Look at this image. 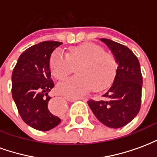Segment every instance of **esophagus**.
Wrapping results in <instances>:
<instances>
[{"mask_svg":"<svg viewBox=\"0 0 157 157\" xmlns=\"http://www.w3.org/2000/svg\"><path fill=\"white\" fill-rule=\"evenodd\" d=\"M65 99L67 101H70V102H75V101L79 100V98H65Z\"/></svg>","mask_w":157,"mask_h":157,"instance_id":"1","label":"esophagus"}]
</instances>
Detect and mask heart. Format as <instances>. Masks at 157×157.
<instances>
[{
	"label": "heart",
	"mask_w": 157,
	"mask_h": 157,
	"mask_svg": "<svg viewBox=\"0 0 157 157\" xmlns=\"http://www.w3.org/2000/svg\"><path fill=\"white\" fill-rule=\"evenodd\" d=\"M78 75L67 79L58 86L59 93L71 98H78L91 89L106 88L114 78L117 62L114 56L104 52L98 45L85 43L69 48L68 55L55 50L49 59V68L59 80L68 76L77 66Z\"/></svg>",
	"instance_id": "1"
}]
</instances>
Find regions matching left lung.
I'll use <instances>...</instances> for the list:
<instances>
[{
  "label": "left lung",
  "instance_id": "8db88e82",
  "mask_svg": "<svg viewBox=\"0 0 157 157\" xmlns=\"http://www.w3.org/2000/svg\"><path fill=\"white\" fill-rule=\"evenodd\" d=\"M114 56L117 70L110 88L101 100H91L88 106L96 118L107 127L121 128L138 114L141 103L142 75L138 58L124 45L100 39Z\"/></svg>",
  "mask_w": 157,
  "mask_h": 157
}]
</instances>
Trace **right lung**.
Returning <instances> with one entry per match:
<instances>
[{"mask_svg":"<svg viewBox=\"0 0 157 157\" xmlns=\"http://www.w3.org/2000/svg\"><path fill=\"white\" fill-rule=\"evenodd\" d=\"M62 43L44 41L20 55L12 75V94L22 120L30 127L47 131L56 127L60 118L49 110L48 92L54 87L49 59Z\"/></svg>","mask_w":157,"mask_h":157,"instance_id":"add662e5","label":"right lung"}]
</instances>
